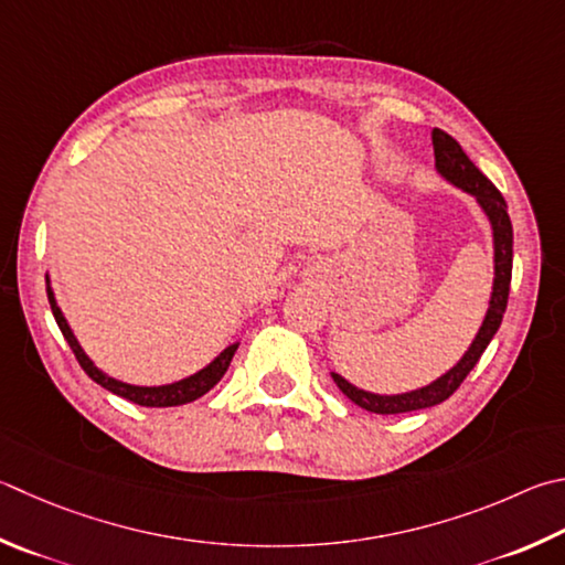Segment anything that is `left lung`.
<instances>
[{"mask_svg": "<svg viewBox=\"0 0 565 565\" xmlns=\"http://www.w3.org/2000/svg\"><path fill=\"white\" fill-rule=\"evenodd\" d=\"M433 146H435V168L439 175L447 182H452L455 188L469 192L477 200L481 212L489 217L491 224V237H494V286H491V299L484 321H481L479 333L475 341L467 348V353L459 358L455 367H449L445 375H439L425 387L409 390V393L399 395H377L367 393V390L355 387L348 383L343 375L331 373L333 383L341 387V393L353 399L358 407L367 409L375 415H397V413H413V409H425L445 403V399L455 393L461 385V381L469 375L471 367L479 363L481 353L487 351L491 338L499 331L501 318L507 311L509 301V284H511V262H514V230H511V220L507 212V200L501 198V192L491 184V180L481 172L475 162L467 158V152L461 150L459 142L447 136L445 130H433Z\"/></svg>", "mask_w": 565, "mask_h": 565, "instance_id": "8db88e82", "label": "left lung"}]
</instances>
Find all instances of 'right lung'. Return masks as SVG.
<instances>
[{"label": "right lung", "mask_w": 565, "mask_h": 565, "mask_svg": "<svg viewBox=\"0 0 565 565\" xmlns=\"http://www.w3.org/2000/svg\"><path fill=\"white\" fill-rule=\"evenodd\" d=\"M46 294H49L51 313H54L56 323H58V328H61V333H64L66 343L71 345V351H74L76 361L81 363V367H84L90 381H96L100 387L110 390L113 395L126 397V399H130V403L142 405V407H178V405L192 403V399L202 397L204 393H210V390L222 381V375L227 373L232 358H234V353H237V348H239V343L227 345L217 358H214V361H212L210 365H204L202 371H198V373L190 375V377H182V381H178V383H170V385H152V387H146V385H130V383L116 381V377L106 375L104 371H98V367L94 365V361H90V358L84 353V348H81V343L76 341L74 331H71V326L66 323L64 313H61V309H58L56 296H54V291H51L49 276H46Z\"/></svg>", "instance_id": "add662e5"}]
</instances>
